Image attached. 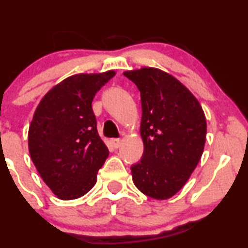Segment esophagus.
<instances>
[{
    "label": "esophagus",
    "instance_id": "obj_1",
    "mask_svg": "<svg viewBox=\"0 0 248 248\" xmlns=\"http://www.w3.org/2000/svg\"><path fill=\"white\" fill-rule=\"evenodd\" d=\"M109 142H110V144H112V147L115 148V149H118V148H120V146H121L120 139H112Z\"/></svg>",
    "mask_w": 248,
    "mask_h": 248
}]
</instances>
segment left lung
I'll list each match as a JSON object with an SVG mask.
<instances>
[{"mask_svg": "<svg viewBox=\"0 0 248 248\" xmlns=\"http://www.w3.org/2000/svg\"><path fill=\"white\" fill-rule=\"evenodd\" d=\"M124 75L141 93L144 150L130 167L133 182L148 197L168 199L184 186L201 160L205 114L195 95L164 71L142 67Z\"/></svg>", "mask_w": 248, "mask_h": 248, "instance_id": "obj_1", "label": "left lung"}]
</instances>
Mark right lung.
Here are the masks:
<instances>
[{
	"label": "right lung",
	"instance_id": "right-lung-1",
	"mask_svg": "<svg viewBox=\"0 0 248 248\" xmlns=\"http://www.w3.org/2000/svg\"><path fill=\"white\" fill-rule=\"evenodd\" d=\"M114 76V71L71 76L51 88L36 108L28 134L29 153L43 181L59 199H76L90 191L108 157L92 101Z\"/></svg>",
	"mask_w": 248,
	"mask_h": 248
}]
</instances>
